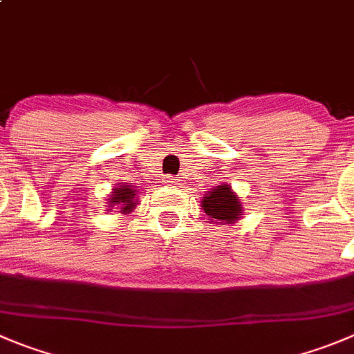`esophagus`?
<instances>
[{
    "mask_svg": "<svg viewBox=\"0 0 354 354\" xmlns=\"http://www.w3.org/2000/svg\"><path fill=\"white\" fill-rule=\"evenodd\" d=\"M166 183L169 185V187H180V185H181V181H180V180H173V178H167V180H166Z\"/></svg>",
    "mask_w": 354,
    "mask_h": 354,
    "instance_id": "esophagus-1",
    "label": "esophagus"
}]
</instances>
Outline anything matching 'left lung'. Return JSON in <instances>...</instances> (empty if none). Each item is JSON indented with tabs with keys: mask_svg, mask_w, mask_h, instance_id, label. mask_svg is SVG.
Here are the masks:
<instances>
[{
	"mask_svg": "<svg viewBox=\"0 0 354 354\" xmlns=\"http://www.w3.org/2000/svg\"><path fill=\"white\" fill-rule=\"evenodd\" d=\"M201 206H203L204 213L209 216L207 220H214V223H220V225L237 222L243 214L241 201L237 199L232 188L227 183L218 185V187L211 188L207 194H204Z\"/></svg>",
	"mask_w": 354,
	"mask_h": 354,
	"instance_id": "1",
	"label": "left lung"
}]
</instances>
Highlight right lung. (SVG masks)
I'll return each instance as SVG.
<instances>
[{
    "label": "right lung",
    "instance_id": "1",
    "mask_svg": "<svg viewBox=\"0 0 354 354\" xmlns=\"http://www.w3.org/2000/svg\"><path fill=\"white\" fill-rule=\"evenodd\" d=\"M108 203H110V207H118L120 213H131L138 203L136 190L131 185H118L117 188H113Z\"/></svg>",
    "mask_w": 354,
    "mask_h": 354
}]
</instances>
